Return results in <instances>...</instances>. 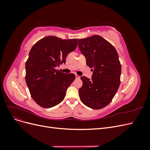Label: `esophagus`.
<instances>
[{
    "label": "esophagus",
    "mask_w": 150,
    "mask_h": 150,
    "mask_svg": "<svg viewBox=\"0 0 150 150\" xmlns=\"http://www.w3.org/2000/svg\"><path fill=\"white\" fill-rule=\"evenodd\" d=\"M75 76H76V78H77V79H79L80 78V76H78V74H75Z\"/></svg>",
    "instance_id": "esophagus-1"
}]
</instances>
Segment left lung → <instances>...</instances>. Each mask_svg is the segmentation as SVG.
Listing matches in <instances>:
<instances>
[{
    "instance_id": "8db88e82",
    "label": "left lung",
    "mask_w": 150,
    "mask_h": 150,
    "mask_svg": "<svg viewBox=\"0 0 150 150\" xmlns=\"http://www.w3.org/2000/svg\"><path fill=\"white\" fill-rule=\"evenodd\" d=\"M78 41L86 64L93 69L91 79L81 77L80 99L89 108L99 110L111 101L119 88L121 66L118 54L110 42L98 35Z\"/></svg>"
}]
</instances>
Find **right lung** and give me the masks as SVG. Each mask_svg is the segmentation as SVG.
Masks as SVG:
<instances>
[{
  "mask_svg": "<svg viewBox=\"0 0 150 150\" xmlns=\"http://www.w3.org/2000/svg\"><path fill=\"white\" fill-rule=\"evenodd\" d=\"M77 39H62L47 36L31 48L25 62V81L32 98L40 106L52 108L64 99L68 87L75 79L55 68L66 63L68 54L76 49Z\"/></svg>",
  "mask_w": 150,
  "mask_h": 150,
  "instance_id": "obj_1",
  "label": "right lung"
}]
</instances>
